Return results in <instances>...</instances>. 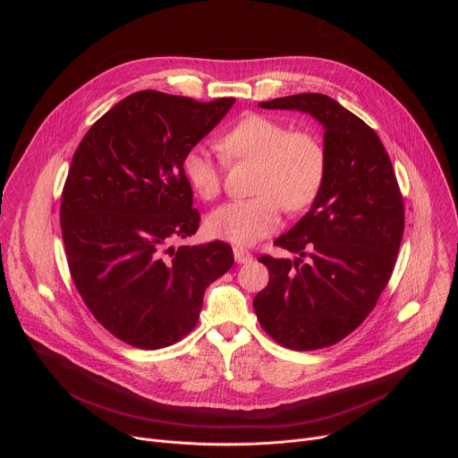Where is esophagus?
I'll return each instance as SVG.
<instances>
[{
  "label": "esophagus",
  "mask_w": 458,
  "mask_h": 458,
  "mask_svg": "<svg viewBox=\"0 0 458 458\" xmlns=\"http://www.w3.org/2000/svg\"><path fill=\"white\" fill-rule=\"evenodd\" d=\"M233 257H235V260H237L239 265L250 263V260H251V253L246 248H242V246H233Z\"/></svg>",
  "instance_id": "esophagus-1"
}]
</instances>
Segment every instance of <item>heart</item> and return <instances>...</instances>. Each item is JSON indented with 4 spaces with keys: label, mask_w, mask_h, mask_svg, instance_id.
I'll return each instance as SVG.
<instances>
[{
    "label": "heart",
    "mask_w": 458,
    "mask_h": 458,
    "mask_svg": "<svg viewBox=\"0 0 458 458\" xmlns=\"http://www.w3.org/2000/svg\"><path fill=\"white\" fill-rule=\"evenodd\" d=\"M226 161H257L251 199L230 201L207 217V232L233 244H251L281 226L284 207L308 208L326 177V148L310 130H290L276 117L246 114L219 138ZM225 159L207 147H191L181 161L188 186L214 201L223 186Z\"/></svg>",
    "instance_id": "b5f03b06"
}]
</instances>
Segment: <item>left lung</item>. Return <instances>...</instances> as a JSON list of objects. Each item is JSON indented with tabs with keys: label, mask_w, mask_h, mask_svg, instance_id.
Segmentation results:
<instances>
[{
	"label": "left lung",
	"mask_w": 458,
	"mask_h": 458,
	"mask_svg": "<svg viewBox=\"0 0 458 458\" xmlns=\"http://www.w3.org/2000/svg\"><path fill=\"white\" fill-rule=\"evenodd\" d=\"M259 105L306 112L326 130L317 199L274 241L297 259L260 255L270 281L253 299L259 324L276 343L320 350L357 330L387 286L404 233L403 193L375 130L335 99L310 92Z\"/></svg>",
	"instance_id": "obj_1"
}]
</instances>
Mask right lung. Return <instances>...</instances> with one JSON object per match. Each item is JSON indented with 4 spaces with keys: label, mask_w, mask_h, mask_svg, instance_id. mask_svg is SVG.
Listing matches in <instances>:
<instances>
[{
    "label": "right lung",
    "mask_w": 458,
    "mask_h": 458,
    "mask_svg": "<svg viewBox=\"0 0 458 458\" xmlns=\"http://www.w3.org/2000/svg\"><path fill=\"white\" fill-rule=\"evenodd\" d=\"M233 103L130 94L74 152L59 212L69 270L96 320L130 346L159 350L188 335L205 290L233 265L223 241L168 248L201 223L182 156Z\"/></svg>",
    "instance_id": "right-lung-1"
}]
</instances>
